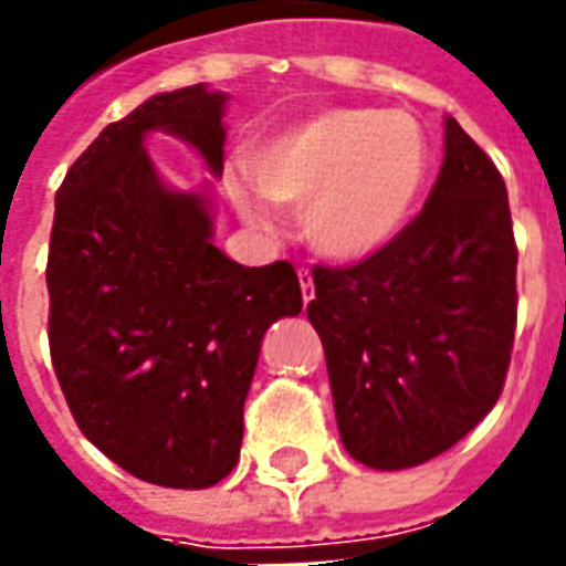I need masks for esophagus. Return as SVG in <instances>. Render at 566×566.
I'll return each mask as SVG.
<instances>
[{"label": "esophagus", "instance_id": "1", "mask_svg": "<svg viewBox=\"0 0 566 566\" xmlns=\"http://www.w3.org/2000/svg\"><path fill=\"white\" fill-rule=\"evenodd\" d=\"M296 279H300V291H303V303L312 300V291H315V284H312V272L303 266V270H296Z\"/></svg>", "mask_w": 566, "mask_h": 566}]
</instances>
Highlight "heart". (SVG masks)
Wrapping results in <instances>:
<instances>
[{
	"instance_id": "obj_1",
	"label": "heart",
	"mask_w": 566,
	"mask_h": 566,
	"mask_svg": "<svg viewBox=\"0 0 566 566\" xmlns=\"http://www.w3.org/2000/svg\"><path fill=\"white\" fill-rule=\"evenodd\" d=\"M424 129L381 108H331L263 142L223 187L248 221H266L263 199L303 206V233L318 254L355 263L391 245L416 211L427 178Z\"/></svg>"
}]
</instances>
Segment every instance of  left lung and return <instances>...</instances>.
I'll use <instances>...</instances> for the list:
<instances>
[{
  "mask_svg": "<svg viewBox=\"0 0 566 566\" xmlns=\"http://www.w3.org/2000/svg\"><path fill=\"white\" fill-rule=\"evenodd\" d=\"M510 199L454 117L424 209L379 254L315 266L318 331L345 451L406 470L449 451L497 403L515 339Z\"/></svg>",
  "mask_w": 566,
  "mask_h": 566,
  "instance_id": "8db88e82",
  "label": "left lung"
}]
</instances>
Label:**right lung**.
<instances>
[{
	"mask_svg": "<svg viewBox=\"0 0 566 566\" xmlns=\"http://www.w3.org/2000/svg\"><path fill=\"white\" fill-rule=\"evenodd\" d=\"M223 103L206 84L150 96L108 124L56 190V379L81 433L163 488H209L233 470L263 333L303 308L294 266L227 258L211 245L209 197L163 185L145 150L163 129L221 175Z\"/></svg>",
	"mask_w": 566,
	"mask_h": 566,
	"instance_id": "1",
	"label": "right lung"
}]
</instances>
